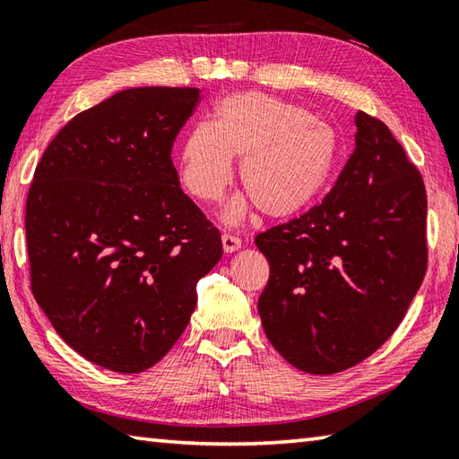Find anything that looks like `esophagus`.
I'll return each mask as SVG.
<instances>
[{"instance_id": "esophagus-1", "label": "esophagus", "mask_w": 459, "mask_h": 459, "mask_svg": "<svg viewBox=\"0 0 459 459\" xmlns=\"http://www.w3.org/2000/svg\"><path fill=\"white\" fill-rule=\"evenodd\" d=\"M242 247V240L235 235H229V232H224L222 235V248L224 253H235V250H238Z\"/></svg>"}]
</instances>
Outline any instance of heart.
Returning <instances> with one entry per match:
<instances>
[{"label": "heart", "mask_w": 459, "mask_h": 459, "mask_svg": "<svg viewBox=\"0 0 459 459\" xmlns=\"http://www.w3.org/2000/svg\"><path fill=\"white\" fill-rule=\"evenodd\" d=\"M232 155L240 157L238 178L258 209L286 217L322 193L338 160V137L300 105L264 93H235L214 109L212 123L186 133L178 177L188 195L219 201L232 178ZM247 201L229 204L224 219L240 221Z\"/></svg>", "instance_id": "1"}]
</instances>
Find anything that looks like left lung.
Here are the masks:
<instances>
[{"mask_svg": "<svg viewBox=\"0 0 459 459\" xmlns=\"http://www.w3.org/2000/svg\"><path fill=\"white\" fill-rule=\"evenodd\" d=\"M356 149L310 211L255 238L271 264L258 314L308 374L372 356L406 316L428 268L424 178L390 129L356 113Z\"/></svg>", "mask_w": 459, "mask_h": 459, "instance_id": "8db88e82", "label": "left lung"}]
</instances>
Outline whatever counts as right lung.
<instances>
[{
    "instance_id": "obj_1",
    "label": "right lung",
    "mask_w": 459,
    "mask_h": 459,
    "mask_svg": "<svg viewBox=\"0 0 459 459\" xmlns=\"http://www.w3.org/2000/svg\"><path fill=\"white\" fill-rule=\"evenodd\" d=\"M196 87H134L75 115L45 149L25 204L31 292L57 334L121 374L183 334L221 232L178 186L173 143Z\"/></svg>"
}]
</instances>
